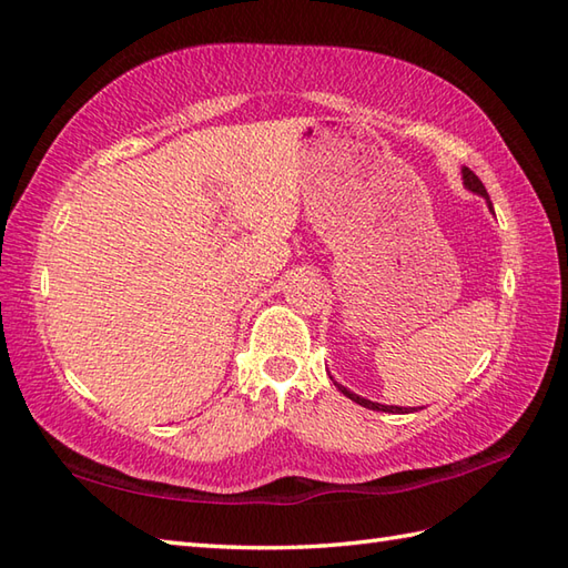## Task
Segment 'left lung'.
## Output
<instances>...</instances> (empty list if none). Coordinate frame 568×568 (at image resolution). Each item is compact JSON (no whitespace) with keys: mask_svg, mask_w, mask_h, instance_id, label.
Instances as JSON below:
<instances>
[{"mask_svg":"<svg viewBox=\"0 0 568 568\" xmlns=\"http://www.w3.org/2000/svg\"><path fill=\"white\" fill-rule=\"evenodd\" d=\"M462 178H464V184L471 189V192H476V194H481V196H486V201H488V192H486V186L481 184V180L476 178V174L469 170V168H464L462 170ZM488 206H490V201H488ZM494 209V206H490ZM339 390H343V394L349 398V400H355V403H359V406H364V408H369V410H384V413H408V408H398V406H382V403H374V400H367V398H362V396H357V394H352V390H347L345 386H339L337 382H333Z\"/></svg>","mask_w":568,"mask_h":568,"instance_id":"left-lung-1","label":"left lung"}]
</instances>
